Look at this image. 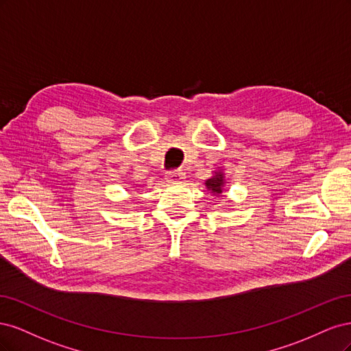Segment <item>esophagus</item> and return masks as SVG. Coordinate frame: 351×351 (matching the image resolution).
Returning <instances> with one entry per match:
<instances>
[{
    "label": "esophagus",
    "mask_w": 351,
    "mask_h": 351,
    "mask_svg": "<svg viewBox=\"0 0 351 351\" xmlns=\"http://www.w3.org/2000/svg\"><path fill=\"white\" fill-rule=\"evenodd\" d=\"M165 178L171 183H178L184 178V174H183V171H180V169H171V171L165 173Z\"/></svg>",
    "instance_id": "1"
}]
</instances>
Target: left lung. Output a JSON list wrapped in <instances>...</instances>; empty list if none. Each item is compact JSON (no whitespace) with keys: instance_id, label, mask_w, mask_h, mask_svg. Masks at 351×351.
I'll return each instance as SVG.
<instances>
[{"instance_id":"left-lung-1","label":"left lung","mask_w":351,"mask_h":351,"mask_svg":"<svg viewBox=\"0 0 351 351\" xmlns=\"http://www.w3.org/2000/svg\"><path fill=\"white\" fill-rule=\"evenodd\" d=\"M224 184H226V178H224V173L222 171H215L214 177L208 178L205 183L206 189L210 190V193H214L215 196L222 193V187H224Z\"/></svg>"}]
</instances>
